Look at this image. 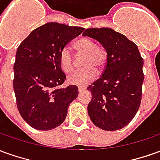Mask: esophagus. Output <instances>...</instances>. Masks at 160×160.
<instances>
[{
    "instance_id": "esophagus-1",
    "label": "esophagus",
    "mask_w": 160,
    "mask_h": 160,
    "mask_svg": "<svg viewBox=\"0 0 160 160\" xmlns=\"http://www.w3.org/2000/svg\"><path fill=\"white\" fill-rule=\"evenodd\" d=\"M85 90V88L84 87H78V91H79V92H81L82 91H84Z\"/></svg>"
}]
</instances>
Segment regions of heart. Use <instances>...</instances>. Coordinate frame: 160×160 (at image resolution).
<instances>
[{"mask_svg": "<svg viewBox=\"0 0 160 160\" xmlns=\"http://www.w3.org/2000/svg\"><path fill=\"white\" fill-rule=\"evenodd\" d=\"M74 47L80 53L85 54L83 61L84 68L78 70L68 77V82L72 85H88L97 76V70L103 68L107 61V54L103 49L97 48L95 42L90 38L82 37L75 42ZM59 62L62 71L69 73L73 69L72 58L68 48L61 49L59 55Z\"/></svg>", "mask_w": 160, "mask_h": 160, "instance_id": "1", "label": "heart"}]
</instances>
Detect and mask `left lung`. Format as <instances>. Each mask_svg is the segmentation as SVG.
<instances>
[{
    "label": "left lung",
    "mask_w": 160,
    "mask_h": 160,
    "mask_svg": "<svg viewBox=\"0 0 160 160\" xmlns=\"http://www.w3.org/2000/svg\"><path fill=\"white\" fill-rule=\"evenodd\" d=\"M82 34L96 40L107 52L102 75L88 88L92 93L88 115L102 130L121 129L134 118L140 106L142 57L132 41L112 28H88Z\"/></svg>",
    "instance_id": "8db88e82"
}]
</instances>
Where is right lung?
Returning a JSON list of instances; mask_svg holds the SVG:
<instances>
[{
    "instance_id": "obj_1",
    "label": "right lung",
    "mask_w": 160,
    "mask_h": 160,
    "mask_svg": "<svg viewBox=\"0 0 160 160\" xmlns=\"http://www.w3.org/2000/svg\"><path fill=\"white\" fill-rule=\"evenodd\" d=\"M84 29L48 22L33 30L18 48L13 81L16 104L21 116L34 129L48 131L61 125L78 96L74 85L59 88L66 80L59 55Z\"/></svg>"
}]
</instances>
